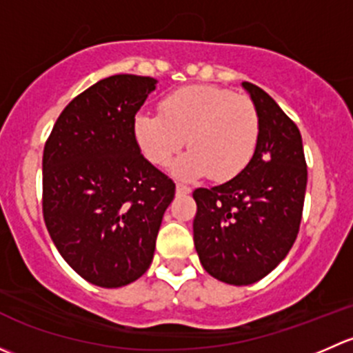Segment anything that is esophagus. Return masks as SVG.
Masks as SVG:
<instances>
[{
    "label": "esophagus",
    "mask_w": 353,
    "mask_h": 353,
    "mask_svg": "<svg viewBox=\"0 0 353 353\" xmlns=\"http://www.w3.org/2000/svg\"><path fill=\"white\" fill-rule=\"evenodd\" d=\"M176 193H177V194H190V193H191V188H188L186 184L177 183V184H176Z\"/></svg>",
    "instance_id": "obj_1"
}]
</instances>
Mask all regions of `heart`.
<instances>
[{"instance_id": "1", "label": "heart", "mask_w": 353, "mask_h": 353, "mask_svg": "<svg viewBox=\"0 0 353 353\" xmlns=\"http://www.w3.org/2000/svg\"><path fill=\"white\" fill-rule=\"evenodd\" d=\"M134 140L154 165H167L186 140L190 152L172 163L179 179L210 174L223 183L239 176L254 159L259 143V114L245 95L227 88L193 85L160 102V114L140 112Z\"/></svg>"}]
</instances>
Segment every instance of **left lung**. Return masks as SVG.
Masks as SVG:
<instances>
[{"label":"left lung","instance_id":"left-lung-1","mask_svg":"<svg viewBox=\"0 0 353 353\" xmlns=\"http://www.w3.org/2000/svg\"><path fill=\"white\" fill-rule=\"evenodd\" d=\"M243 87L259 114L254 159L234 179L193 193L199 261L213 279L230 285L258 282L288 254L307 186L299 128L265 90L249 81Z\"/></svg>","mask_w":353,"mask_h":353}]
</instances>
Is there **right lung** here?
<instances>
[{
    "label": "right lung",
    "mask_w": 353,
    "mask_h": 353,
    "mask_svg": "<svg viewBox=\"0 0 353 353\" xmlns=\"http://www.w3.org/2000/svg\"><path fill=\"white\" fill-rule=\"evenodd\" d=\"M157 80L104 78L59 114L42 157V213L59 254L104 288L140 279L154 259L172 179L152 165L133 123Z\"/></svg>",
    "instance_id": "1"
}]
</instances>
